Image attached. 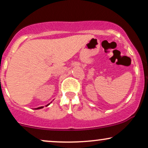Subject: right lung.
<instances>
[{
	"label": "right lung",
	"instance_id": "add662e5",
	"mask_svg": "<svg viewBox=\"0 0 148 148\" xmlns=\"http://www.w3.org/2000/svg\"><path fill=\"white\" fill-rule=\"evenodd\" d=\"M47 106H48V105H47ZM43 108V107H39V108H36V110H38V109H41V108Z\"/></svg>",
	"mask_w": 148,
	"mask_h": 148
}]
</instances>
